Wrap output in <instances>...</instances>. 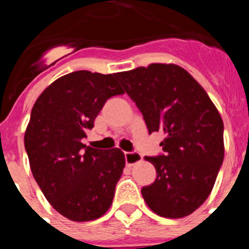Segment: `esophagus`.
I'll use <instances>...</instances> for the list:
<instances>
[{
  "label": "esophagus",
  "instance_id": "34e87169",
  "mask_svg": "<svg viewBox=\"0 0 249 249\" xmlns=\"http://www.w3.org/2000/svg\"><path fill=\"white\" fill-rule=\"evenodd\" d=\"M124 158H126V164L128 167L133 166V164L138 163V162L143 160L142 155L138 153V152H126L124 153Z\"/></svg>",
  "mask_w": 249,
  "mask_h": 249
}]
</instances>
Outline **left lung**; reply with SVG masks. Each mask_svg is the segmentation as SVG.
<instances>
[{
	"mask_svg": "<svg viewBox=\"0 0 249 249\" xmlns=\"http://www.w3.org/2000/svg\"><path fill=\"white\" fill-rule=\"evenodd\" d=\"M149 133L163 131V155L144 157L157 178L142 188L147 206L166 218H182L208 198L224 157L223 121L203 87L173 63L116 73Z\"/></svg>",
	"mask_w": 249,
	"mask_h": 249,
	"instance_id": "1",
	"label": "left lung"
}]
</instances>
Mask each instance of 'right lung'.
<instances>
[{
    "mask_svg": "<svg viewBox=\"0 0 249 249\" xmlns=\"http://www.w3.org/2000/svg\"><path fill=\"white\" fill-rule=\"evenodd\" d=\"M122 93L116 73L76 71L57 78L35 102L25 132L31 171L51 206L71 221L100 218L113 201L123 152L81 141L106 101Z\"/></svg>",
    "mask_w": 249,
    "mask_h": 249,
    "instance_id": "obj_1",
    "label": "right lung"
}]
</instances>
